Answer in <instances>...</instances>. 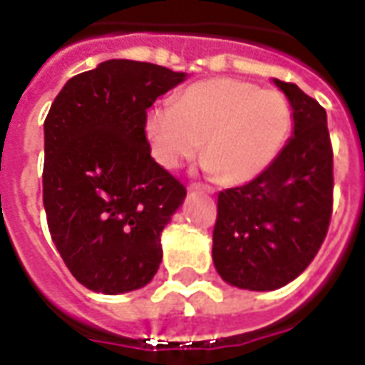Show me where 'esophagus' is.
I'll list each match as a JSON object with an SVG mask.
<instances>
[{
  "label": "esophagus",
  "instance_id": "obj_1",
  "mask_svg": "<svg viewBox=\"0 0 365 365\" xmlns=\"http://www.w3.org/2000/svg\"><path fill=\"white\" fill-rule=\"evenodd\" d=\"M190 191H203V193H212V187L210 185H205V183H190Z\"/></svg>",
  "mask_w": 365,
  "mask_h": 365
}]
</instances>
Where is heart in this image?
I'll list each match as a JSON object with an SVG mask.
<instances>
[{
    "label": "heart",
    "mask_w": 365,
    "mask_h": 365,
    "mask_svg": "<svg viewBox=\"0 0 365 365\" xmlns=\"http://www.w3.org/2000/svg\"><path fill=\"white\" fill-rule=\"evenodd\" d=\"M292 125L286 94L218 77L187 86L178 106L153 108L145 133L153 158L168 170L193 158L205 141V168L224 185H240L277 160Z\"/></svg>",
    "instance_id": "obj_1"
}]
</instances>
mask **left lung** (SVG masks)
Returning a JSON list of instances; mask_svg holds the SVG:
<instances>
[{"label":"left lung","instance_id":"8db88e82","mask_svg":"<svg viewBox=\"0 0 365 365\" xmlns=\"http://www.w3.org/2000/svg\"><path fill=\"white\" fill-rule=\"evenodd\" d=\"M294 110V137L245 185L218 193L212 261L228 284L277 290L306 271L333 215V145L327 112L298 85L274 79Z\"/></svg>","mask_w":365,"mask_h":365}]
</instances>
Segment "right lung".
I'll list each match as a JSON object with an SVG mask.
<instances>
[{"instance_id": "obj_1", "label": "right lung", "mask_w": 365, "mask_h": 365, "mask_svg": "<svg viewBox=\"0 0 365 365\" xmlns=\"http://www.w3.org/2000/svg\"><path fill=\"white\" fill-rule=\"evenodd\" d=\"M183 79L108 59L67 81L46 115V220L67 269L93 292H131L158 271L160 232L187 191L150 156L145 121Z\"/></svg>"}]
</instances>
